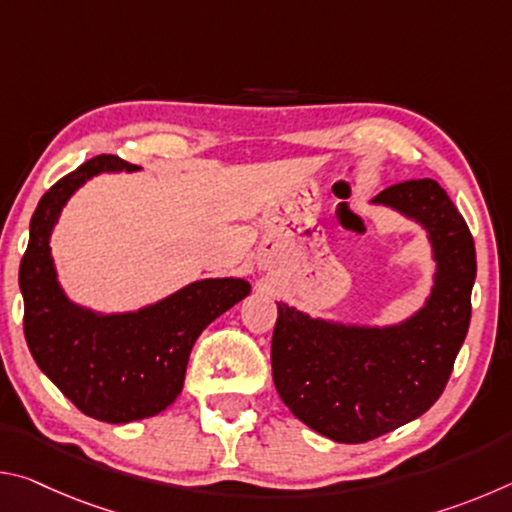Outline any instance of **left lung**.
Returning a JSON list of instances; mask_svg holds the SVG:
<instances>
[{"mask_svg":"<svg viewBox=\"0 0 512 512\" xmlns=\"http://www.w3.org/2000/svg\"><path fill=\"white\" fill-rule=\"evenodd\" d=\"M427 230L436 273L424 307L397 325L311 318L277 302L271 363L282 402L334 443H368L420 418L443 395L472 316L474 239L436 180L372 198Z\"/></svg>","mask_w":512,"mask_h":512,"instance_id":"left-lung-1","label":"left lung"}]
</instances>
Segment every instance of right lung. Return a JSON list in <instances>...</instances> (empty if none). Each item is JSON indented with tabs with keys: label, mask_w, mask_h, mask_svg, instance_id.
<instances>
[{
	"label": "right lung",
	"mask_w": 512,
	"mask_h": 512,
	"mask_svg": "<svg viewBox=\"0 0 512 512\" xmlns=\"http://www.w3.org/2000/svg\"><path fill=\"white\" fill-rule=\"evenodd\" d=\"M135 169L97 155L60 178L31 216L20 264L24 336L38 368L76 409L110 424L151 418L176 402L198 336L250 293L241 277H210L126 314H99L65 296L49 248L60 212L90 178Z\"/></svg>",
	"instance_id": "right-lung-1"
}]
</instances>
